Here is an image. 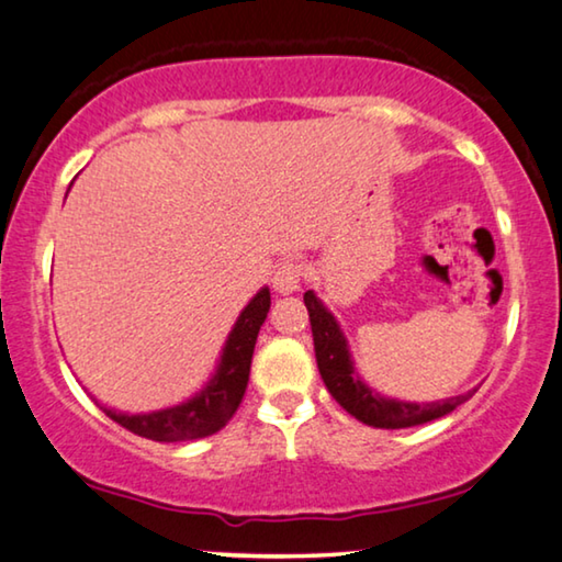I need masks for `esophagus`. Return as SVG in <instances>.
Wrapping results in <instances>:
<instances>
[{
	"instance_id": "esophagus-1",
	"label": "esophagus",
	"mask_w": 562,
	"mask_h": 562,
	"mask_svg": "<svg viewBox=\"0 0 562 562\" xmlns=\"http://www.w3.org/2000/svg\"><path fill=\"white\" fill-rule=\"evenodd\" d=\"M305 278V267L300 262H282L278 267V272H274L272 284L274 290L282 292V295H292V292L300 290V284H303Z\"/></svg>"
}]
</instances>
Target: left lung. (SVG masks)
<instances>
[{
  "label": "left lung",
  "instance_id": "obj_1",
  "mask_svg": "<svg viewBox=\"0 0 562 562\" xmlns=\"http://www.w3.org/2000/svg\"><path fill=\"white\" fill-rule=\"evenodd\" d=\"M305 307L310 313L315 358L323 383L328 386L330 396L358 422L375 426V429H406V426H418L447 416L457 406H462L467 398H472L474 391L443 401H431V404H412V401L381 396L379 391H373L366 381H361L353 358H350L346 335H342L335 315L321 303V297L313 290L305 292Z\"/></svg>",
  "mask_w": 562,
  "mask_h": 562
}]
</instances>
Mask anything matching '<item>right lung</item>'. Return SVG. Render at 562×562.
I'll return each mask as SVG.
<instances>
[{
	"mask_svg": "<svg viewBox=\"0 0 562 562\" xmlns=\"http://www.w3.org/2000/svg\"><path fill=\"white\" fill-rule=\"evenodd\" d=\"M267 310H270V288H262L239 313L227 342H224L214 375L196 396L183 401V404L148 414H125L108 406L100 408L115 424L154 441H191L212 437L222 426H227L241 404L249 381L257 333L262 328Z\"/></svg>",
	"mask_w": 562,
	"mask_h": 562,
	"instance_id": "obj_1",
	"label": "right lung"
}]
</instances>
